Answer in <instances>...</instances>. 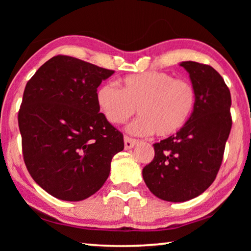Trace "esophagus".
<instances>
[{"label":"esophagus","mask_w":251,"mask_h":251,"mask_svg":"<svg viewBox=\"0 0 251 251\" xmlns=\"http://www.w3.org/2000/svg\"><path fill=\"white\" fill-rule=\"evenodd\" d=\"M136 144H137V141L134 138H130L128 136H125L124 137V145H125V150H130L133 148Z\"/></svg>","instance_id":"obj_1"}]
</instances>
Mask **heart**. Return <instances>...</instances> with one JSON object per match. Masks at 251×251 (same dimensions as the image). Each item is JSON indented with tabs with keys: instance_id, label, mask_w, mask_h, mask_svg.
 Wrapping results in <instances>:
<instances>
[{
	"instance_id": "1",
	"label": "heart",
	"mask_w": 251,
	"mask_h": 251,
	"mask_svg": "<svg viewBox=\"0 0 251 251\" xmlns=\"http://www.w3.org/2000/svg\"><path fill=\"white\" fill-rule=\"evenodd\" d=\"M97 105L112 124H123L138 107L141 116L127 127L130 134L152 133L166 137L181 129L196 106V91L189 80L163 72L130 74L122 79V88L107 82L96 93Z\"/></svg>"
}]
</instances>
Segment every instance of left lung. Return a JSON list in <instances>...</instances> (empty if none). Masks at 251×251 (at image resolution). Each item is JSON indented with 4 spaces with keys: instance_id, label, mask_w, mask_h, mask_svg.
I'll use <instances>...</instances> for the list:
<instances>
[{
    "instance_id": "obj_1",
    "label": "left lung",
    "mask_w": 251,
    "mask_h": 251,
    "mask_svg": "<svg viewBox=\"0 0 251 251\" xmlns=\"http://www.w3.org/2000/svg\"><path fill=\"white\" fill-rule=\"evenodd\" d=\"M196 91L194 113L176 135L154 144L155 156L143 168L151 192L163 201H186L216 179L230 133V91L211 66L182 62Z\"/></svg>"
}]
</instances>
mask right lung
Listing matches in <instances>:
<instances>
[{"mask_svg":"<svg viewBox=\"0 0 251 251\" xmlns=\"http://www.w3.org/2000/svg\"><path fill=\"white\" fill-rule=\"evenodd\" d=\"M114 71L57 55L25 86L19 110L25 166L34 181L62 201H79L107 179L124 137L100 113L96 93Z\"/></svg>","mask_w":251,"mask_h":251,"instance_id":"1","label":"right lung"}]
</instances>
